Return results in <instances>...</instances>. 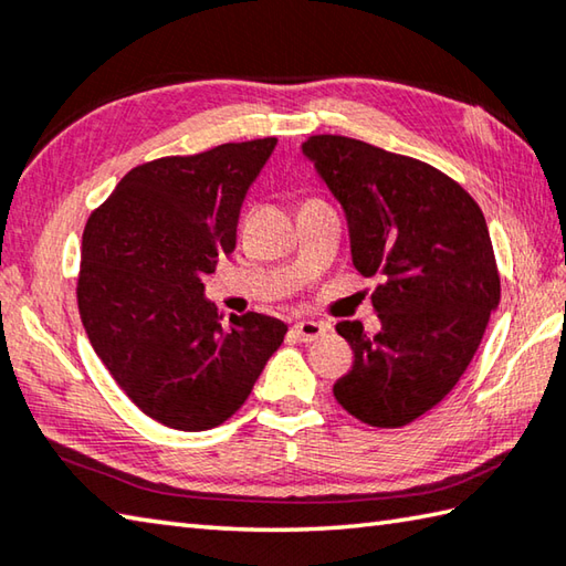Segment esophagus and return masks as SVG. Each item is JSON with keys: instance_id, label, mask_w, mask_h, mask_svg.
<instances>
[{"instance_id": "esophagus-1", "label": "esophagus", "mask_w": 566, "mask_h": 566, "mask_svg": "<svg viewBox=\"0 0 566 566\" xmlns=\"http://www.w3.org/2000/svg\"><path fill=\"white\" fill-rule=\"evenodd\" d=\"M327 333V325L325 323H315V319H303V323H295L293 325V335L297 339H303V343H313V339L323 337Z\"/></svg>"}]
</instances>
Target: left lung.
Wrapping results in <instances>:
<instances>
[{"instance_id":"8db88e82","label":"left lung","mask_w":566,"mask_h":566,"mask_svg":"<svg viewBox=\"0 0 566 566\" xmlns=\"http://www.w3.org/2000/svg\"><path fill=\"white\" fill-rule=\"evenodd\" d=\"M301 150L345 211L355 269L381 275L371 293L379 333L337 323L355 365L335 399L359 421L399 429L455 387L500 303L485 217L419 159L343 135H315Z\"/></svg>"}]
</instances>
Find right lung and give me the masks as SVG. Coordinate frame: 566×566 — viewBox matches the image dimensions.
<instances>
[{
	"instance_id": "1",
	"label": "right lung",
	"mask_w": 566,
	"mask_h": 566,
	"mask_svg": "<svg viewBox=\"0 0 566 566\" xmlns=\"http://www.w3.org/2000/svg\"><path fill=\"white\" fill-rule=\"evenodd\" d=\"M279 140L227 143L127 172L83 231L78 313L95 355L150 419L207 431L249 399L287 325H221L201 279L237 249L249 187Z\"/></svg>"
}]
</instances>
